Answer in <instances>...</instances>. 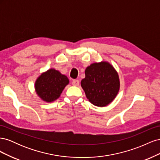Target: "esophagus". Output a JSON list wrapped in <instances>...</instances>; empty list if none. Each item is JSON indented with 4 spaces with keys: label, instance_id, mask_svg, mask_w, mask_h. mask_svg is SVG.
<instances>
[{
    "label": "esophagus",
    "instance_id": "34e87169",
    "mask_svg": "<svg viewBox=\"0 0 160 160\" xmlns=\"http://www.w3.org/2000/svg\"><path fill=\"white\" fill-rule=\"evenodd\" d=\"M79 84V81L77 80V79H74L72 80V85H74V86H78Z\"/></svg>",
    "mask_w": 160,
    "mask_h": 160
}]
</instances>
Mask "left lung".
Here are the masks:
<instances>
[{
	"mask_svg": "<svg viewBox=\"0 0 160 160\" xmlns=\"http://www.w3.org/2000/svg\"><path fill=\"white\" fill-rule=\"evenodd\" d=\"M85 77L81 85L87 98L98 107L110 103L119 90V79L117 71L109 62H95L85 69Z\"/></svg>",
	"mask_w": 160,
	"mask_h": 160,
	"instance_id": "left-lung-1",
	"label": "left lung"
}]
</instances>
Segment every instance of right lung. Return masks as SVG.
I'll use <instances>...</instances> for the list:
<instances>
[{
  "label": "right lung",
  "mask_w": 160,
  "mask_h": 160,
  "mask_svg": "<svg viewBox=\"0 0 160 160\" xmlns=\"http://www.w3.org/2000/svg\"><path fill=\"white\" fill-rule=\"evenodd\" d=\"M69 82L67 76L54 69H51L38 77L35 85V91L43 101L52 102L59 98Z\"/></svg>",
  "instance_id": "1"
}]
</instances>
